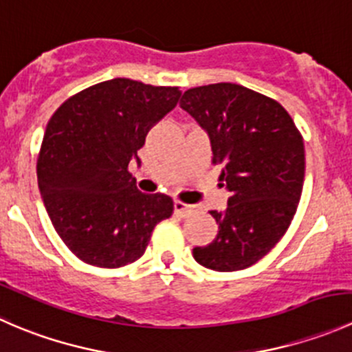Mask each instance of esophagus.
Segmentation results:
<instances>
[{"label": "esophagus", "mask_w": 352, "mask_h": 352, "mask_svg": "<svg viewBox=\"0 0 352 352\" xmlns=\"http://www.w3.org/2000/svg\"><path fill=\"white\" fill-rule=\"evenodd\" d=\"M173 208H175L177 214H180V216H182V218L194 214V212L197 211V206L186 204V202H182V201H175V202H173Z\"/></svg>", "instance_id": "esophagus-1"}]
</instances>
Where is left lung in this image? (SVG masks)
Masks as SVG:
<instances>
[{
  "instance_id": "left-lung-1",
  "label": "left lung",
  "mask_w": 352,
  "mask_h": 352,
  "mask_svg": "<svg viewBox=\"0 0 352 352\" xmlns=\"http://www.w3.org/2000/svg\"><path fill=\"white\" fill-rule=\"evenodd\" d=\"M180 107L208 131L212 163L232 196L219 225L194 258L219 272L240 271L261 261L281 240L296 212L305 180L303 138L274 98L236 83L189 88Z\"/></svg>"
}]
</instances>
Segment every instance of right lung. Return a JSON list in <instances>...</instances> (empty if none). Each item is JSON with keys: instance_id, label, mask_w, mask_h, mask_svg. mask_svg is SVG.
Instances as JSON below:
<instances>
[{"instance_id": "1", "label": "right lung", "mask_w": 352, "mask_h": 352, "mask_svg": "<svg viewBox=\"0 0 352 352\" xmlns=\"http://www.w3.org/2000/svg\"><path fill=\"white\" fill-rule=\"evenodd\" d=\"M180 95L179 87L113 78L78 91L49 119L38 189L52 226L80 261L105 269L133 264L155 226L172 216V197L138 190L129 162Z\"/></svg>"}]
</instances>
